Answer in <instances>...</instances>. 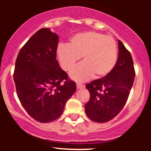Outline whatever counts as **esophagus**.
Wrapping results in <instances>:
<instances>
[{
	"mask_svg": "<svg viewBox=\"0 0 151 151\" xmlns=\"http://www.w3.org/2000/svg\"><path fill=\"white\" fill-rule=\"evenodd\" d=\"M76 86H77V88H82L84 87V85L80 83H77L76 84Z\"/></svg>",
	"mask_w": 151,
	"mask_h": 151,
	"instance_id": "obj_1",
	"label": "esophagus"
}]
</instances>
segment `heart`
Masks as SVG:
<instances>
[{"mask_svg":"<svg viewBox=\"0 0 151 151\" xmlns=\"http://www.w3.org/2000/svg\"><path fill=\"white\" fill-rule=\"evenodd\" d=\"M56 55L65 71H71L82 56L84 63L72 70L70 77L83 82L94 75L102 78L111 73L117 63V47L112 36L96 32H82L72 36L68 45H60Z\"/></svg>","mask_w":151,"mask_h":151,"instance_id":"heart-1","label":"heart"}]
</instances>
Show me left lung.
Listing matches in <instances>:
<instances>
[{"mask_svg": "<svg viewBox=\"0 0 151 151\" xmlns=\"http://www.w3.org/2000/svg\"><path fill=\"white\" fill-rule=\"evenodd\" d=\"M118 58L111 73L86 85L90 93L89 101L84 106L86 114L96 122H106L120 112L135 79L131 53L120 40H118Z\"/></svg>", "mask_w": 151, "mask_h": 151, "instance_id": "8db88e82", "label": "left lung"}]
</instances>
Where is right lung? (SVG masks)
<instances>
[{
  "label": "right lung",
  "instance_id": "1",
  "mask_svg": "<svg viewBox=\"0 0 151 151\" xmlns=\"http://www.w3.org/2000/svg\"><path fill=\"white\" fill-rule=\"evenodd\" d=\"M58 44L56 34L40 29L22 47L15 63L18 98L28 114L41 123L58 118L76 90V82L56 60Z\"/></svg>",
  "mask_w": 151,
  "mask_h": 151
}]
</instances>
